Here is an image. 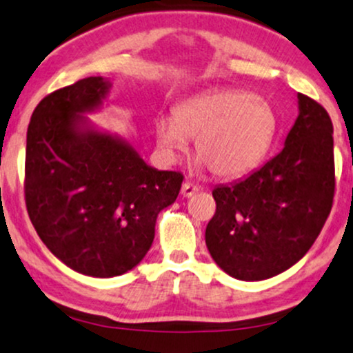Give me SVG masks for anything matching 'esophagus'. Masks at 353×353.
<instances>
[{
	"label": "esophagus",
	"instance_id": "obj_1",
	"mask_svg": "<svg viewBox=\"0 0 353 353\" xmlns=\"http://www.w3.org/2000/svg\"><path fill=\"white\" fill-rule=\"evenodd\" d=\"M197 190H199L197 185L190 184V182H184V184H182L181 194H182V197H190V195H194Z\"/></svg>",
	"mask_w": 353,
	"mask_h": 353
}]
</instances>
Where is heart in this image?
<instances>
[{"label": "heart", "instance_id": "1", "mask_svg": "<svg viewBox=\"0 0 353 353\" xmlns=\"http://www.w3.org/2000/svg\"><path fill=\"white\" fill-rule=\"evenodd\" d=\"M278 118L266 99L245 90H214L184 100L154 121L158 148L176 161L195 138L197 164L219 177L252 171L273 143Z\"/></svg>", "mask_w": 353, "mask_h": 353}]
</instances>
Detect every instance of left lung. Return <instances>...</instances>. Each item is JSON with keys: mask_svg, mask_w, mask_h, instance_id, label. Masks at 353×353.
Returning <instances> with one entry per match:
<instances>
[{"mask_svg": "<svg viewBox=\"0 0 353 353\" xmlns=\"http://www.w3.org/2000/svg\"><path fill=\"white\" fill-rule=\"evenodd\" d=\"M298 110L273 159L212 192L217 210L205 228V243L232 278L263 281L290 270L309 252L332 209V121L303 93Z\"/></svg>", "mask_w": 353, "mask_h": 353, "instance_id": "left-lung-1", "label": "left lung"}]
</instances>
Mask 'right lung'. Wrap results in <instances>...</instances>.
<instances>
[{"instance_id":"obj_1","label":"right lung","mask_w":353,"mask_h":353,"mask_svg":"<svg viewBox=\"0 0 353 353\" xmlns=\"http://www.w3.org/2000/svg\"><path fill=\"white\" fill-rule=\"evenodd\" d=\"M110 88L108 79L87 77L50 93L34 110L26 143L29 219L55 258L93 278L139 265L184 179L88 120L108 105Z\"/></svg>"}]
</instances>
